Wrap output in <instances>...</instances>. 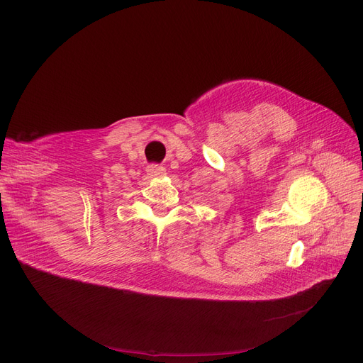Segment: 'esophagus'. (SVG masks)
Returning a JSON list of instances; mask_svg holds the SVG:
<instances>
[{
  "mask_svg": "<svg viewBox=\"0 0 363 363\" xmlns=\"http://www.w3.org/2000/svg\"><path fill=\"white\" fill-rule=\"evenodd\" d=\"M147 174L150 177H162L167 174V169L162 167V165H158V164H152V165H147L146 168Z\"/></svg>",
  "mask_w": 363,
  "mask_h": 363,
  "instance_id": "obj_1",
  "label": "esophagus"
}]
</instances>
